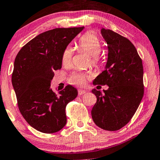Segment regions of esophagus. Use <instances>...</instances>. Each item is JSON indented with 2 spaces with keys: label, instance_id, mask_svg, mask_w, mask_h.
<instances>
[{
  "label": "esophagus",
  "instance_id": "obj_1",
  "mask_svg": "<svg viewBox=\"0 0 160 160\" xmlns=\"http://www.w3.org/2000/svg\"><path fill=\"white\" fill-rule=\"evenodd\" d=\"M85 93H86V91H83V90H78V95L79 96H82Z\"/></svg>",
  "mask_w": 160,
  "mask_h": 160
}]
</instances>
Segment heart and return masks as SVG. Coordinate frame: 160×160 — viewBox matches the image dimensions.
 Masks as SVG:
<instances>
[{"label":"heart","mask_w":160,"mask_h":160,"mask_svg":"<svg viewBox=\"0 0 160 160\" xmlns=\"http://www.w3.org/2000/svg\"><path fill=\"white\" fill-rule=\"evenodd\" d=\"M78 48L85 51L90 56V64L94 67H98L102 63L100 51L102 50V42L99 38L93 32H88L81 36L78 41ZM72 58V50L67 47L63 51L62 63L65 67L70 65ZM88 73L75 72L69 78V82L77 86H83L88 80L91 79Z\"/></svg>","instance_id":"b5f03b06"}]
</instances>
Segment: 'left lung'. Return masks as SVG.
Segmentation results:
<instances>
[{
    "label": "left lung",
    "instance_id": "8db88e82",
    "mask_svg": "<svg viewBox=\"0 0 160 160\" xmlns=\"http://www.w3.org/2000/svg\"><path fill=\"white\" fill-rule=\"evenodd\" d=\"M101 32L109 53L105 70L93 80V85H107L109 88L103 91L104 94L92 90L97 101L91 115L99 128L115 131L130 122L143 96L142 60L128 38L104 28Z\"/></svg>",
    "mask_w": 160,
    "mask_h": 160
}]
</instances>
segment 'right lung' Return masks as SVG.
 <instances>
[{"instance_id": "obj_1", "label": "right lung", "mask_w": 160, "mask_h": 160, "mask_svg": "<svg viewBox=\"0 0 160 160\" xmlns=\"http://www.w3.org/2000/svg\"><path fill=\"white\" fill-rule=\"evenodd\" d=\"M84 27L56 28L36 36L15 58L12 81L18 107L28 124L38 131L53 133L67 123L66 106L78 96L67 85L58 93L51 88L54 71L62 68L63 51Z\"/></svg>"}]
</instances>
